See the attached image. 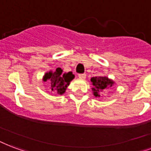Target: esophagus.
<instances>
[{
	"label": "esophagus",
	"mask_w": 151,
	"mask_h": 151,
	"mask_svg": "<svg viewBox=\"0 0 151 151\" xmlns=\"http://www.w3.org/2000/svg\"><path fill=\"white\" fill-rule=\"evenodd\" d=\"M80 80H85L86 79V74H80L78 76Z\"/></svg>",
	"instance_id": "1"
}]
</instances>
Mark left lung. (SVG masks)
Segmentation results:
<instances>
[{
	"instance_id": "8db88e82",
	"label": "left lung",
	"mask_w": 151,
	"mask_h": 151,
	"mask_svg": "<svg viewBox=\"0 0 151 151\" xmlns=\"http://www.w3.org/2000/svg\"><path fill=\"white\" fill-rule=\"evenodd\" d=\"M91 83L93 85L91 88L93 95L96 97H100L102 93H104L106 89L111 88L114 83L113 80L106 76L92 77L91 79Z\"/></svg>"
}]
</instances>
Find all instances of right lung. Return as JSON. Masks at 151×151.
Here are the masks:
<instances>
[{
  "label": "right lung",
  "instance_id": "obj_1",
  "mask_svg": "<svg viewBox=\"0 0 151 151\" xmlns=\"http://www.w3.org/2000/svg\"><path fill=\"white\" fill-rule=\"evenodd\" d=\"M75 78V76L71 71L63 73L60 68H57L55 71H49L46 72L43 77V80L48 81L49 87L52 92L58 95H63L66 91L67 88L70 84V82Z\"/></svg>",
  "mask_w": 151,
  "mask_h": 151
}]
</instances>
